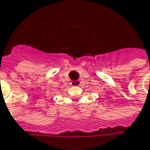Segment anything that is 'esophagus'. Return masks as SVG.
<instances>
[{"mask_svg":"<svg viewBox=\"0 0 150 150\" xmlns=\"http://www.w3.org/2000/svg\"><path fill=\"white\" fill-rule=\"evenodd\" d=\"M71 85H72V86H80V85H81V81L80 80L73 81V82H71Z\"/></svg>","mask_w":150,"mask_h":150,"instance_id":"1","label":"esophagus"}]
</instances>
